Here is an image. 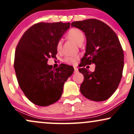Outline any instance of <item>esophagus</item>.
<instances>
[{
	"mask_svg": "<svg viewBox=\"0 0 134 134\" xmlns=\"http://www.w3.org/2000/svg\"><path fill=\"white\" fill-rule=\"evenodd\" d=\"M74 70H75V72H78V69H77V68H74Z\"/></svg>",
	"mask_w": 134,
	"mask_h": 134,
	"instance_id": "34e87169",
	"label": "esophagus"
}]
</instances>
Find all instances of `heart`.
Here are the masks:
<instances>
[{
    "instance_id": "obj_1",
    "label": "heart",
    "mask_w": 134,
    "mask_h": 134,
    "mask_svg": "<svg viewBox=\"0 0 134 134\" xmlns=\"http://www.w3.org/2000/svg\"><path fill=\"white\" fill-rule=\"evenodd\" d=\"M67 37L69 39L71 40L74 42H75L77 45L80 43L83 42L85 39V35L81 30L80 29L73 28L70 29L67 34ZM62 47V41L59 40L57 44V49L58 51H59ZM78 57L76 56H68L64 58V62L69 64H75L76 63Z\"/></svg>"
}]
</instances>
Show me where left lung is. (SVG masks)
Listing matches in <instances>:
<instances>
[{"label":"left lung","mask_w":134,"mask_h":134,"mask_svg":"<svg viewBox=\"0 0 134 134\" xmlns=\"http://www.w3.org/2000/svg\"><path fill=\"white\" fill-rule=\"evenodd\" d=\"M73 27L81 30L86 38V53L79 69L84 75L80 91L94 101L107 100L118 89L122 76L124 52L119 40L110 27L97 19L74 21ZM91 64H95L94 72L84 68Z\"/></svg>","instance_id":"obj_1"}]
</instances>
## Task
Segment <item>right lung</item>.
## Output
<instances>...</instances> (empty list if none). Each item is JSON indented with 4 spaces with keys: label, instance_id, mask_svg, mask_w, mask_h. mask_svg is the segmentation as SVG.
Segmentation results:
<instances>
[{
    "label": "right lung",
    "instance_id": "obj_1",
    "mask_svg": "<svg viewBox=\"0 0 134 134\" xmlns=\"http://www.w3.org/2000/svg\"><path fill=\"white\" fill-rule=\"evenodd\" d=\"M70 23L35 24L24 33L16 46L14 68L19 86L35 104L48 106L60 99L64 82L74 71L71 66L53 68L47 64L56 58L57 44Z\"/></svg>",
    "mask_w": 134,
    "mask_h": 134
}]
</instances>
